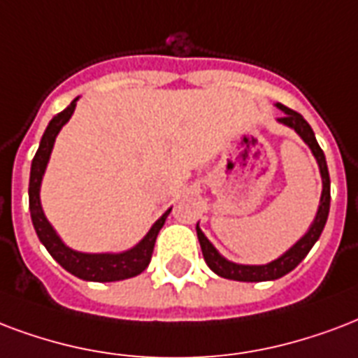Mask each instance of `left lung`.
Masks as SVG:
<instances>
[{
	"instance_id": "obj_1",
	"label": "left lung",
	"mask_w": 358,
	"mask_h": 358,
	"mask_svg": "<svg viewBox=\"0 0 358 358\" xmlns=\"http://www.w3.org/2000/svg\"><path fill=\"white\" fill-rule=\"evenodd\" d=\"M276 106L283 113L282 118H278V122L283 125H287L296 133V135L308 144V148L312 150L313 157L317 161L319 174H321V182H323V191H321V199H319L317 214L313 217L312 225L308 227V231L294 242L287 252L282 253L280 257L270 261L266 264H240L233 263L222 255L214 248V244L210 242L204 233L201 231L197 223V236L201 250H203V257L206 264L210 266L212 272H215L217 276L227 278V280H234V282H270V280H278V278L285 276L291 270L296 268L302 259L306 257L313 244L317 242L321 233H323L324 223L329 217V210H331V178H329V167H327V159H324L323 150L319 148L313 129L310 127L306 120L302 118L299 113H294L287 106H283L282 103H276Z\"/></svg>"
}]
</instances>
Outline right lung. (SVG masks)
Segmentation results:
<instances>
[{
    "label": "right lung",
    "instance_id": "obj_1",
    "mask_svg": "<svg viewBox=\"0 0 358 358\" xmlns=\"http://www.w3.org/2000/svg\"><path fill=\"white\" fill-rule=\"evenodd\" d=\"M76 99L71 101V105L56 114L50 120V124L46 125L43 138L39 143V150L31 161V173H29V212H31V223L37 236H39L41 244L45 245L52 257L56 259L67 272L73 276L86 280V282H120V280H127V278L138 276L141 272L146 270L150 264L152 253H154L155 238L159 234L161 227L165 225L167 215L171 214L169 208L165 214L161 215L159 220L150 227V231L144 234V238L135 244L129 250L118 253H86L76 252L73 248L65 244L64 240L59 238L56 229L52 227V223L46 220L43 206H41V184H43V176H45L46 165L50 161L52 148L56 143V136L62 131L67 122L71 120L75 113Z\"/></svg>",
    "mask_w": 358,
    "mask_h": 358
}]
</instances>
